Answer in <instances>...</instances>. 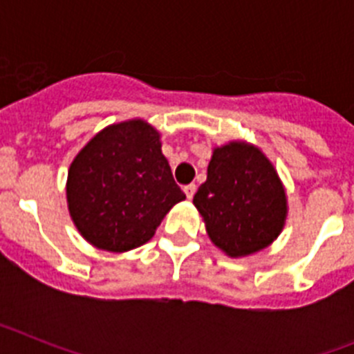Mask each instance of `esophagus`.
Masks as SVG:
<instances>
[{
    "label": "esophagus",
    "instance_id": "esophagus-1",
    "mask_svg": "<svg viewBox=\"0 0 354 354\" xmlns=\"http://www.w3.org/2000/svg\"><path fill=\"white\" fill-rule=\"evenodd\" d=\"M195 192H196V184H186V186H184V193H186V196L189 200L193 198V196H195Z\"/></svg>",
    "mask_w": 354,
    "mask_h": 354
}]
</instances>
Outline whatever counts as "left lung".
Masks as SVG:
<instances>
[{
  "label": "left lung",
  "instance_id": "1",
  "mask_svg": "<svg viewBox=\"0 0 354 354\" xmlns=\"http://www.w3.org/2000/svg\"><path fill=\"white\" fill-rule=\"evenodd\" d=\"M193 204L218 248L230 257H245L273 243L283 227L287 202L270 159L257 147L228 143L214 149L207 180Z\"/></svg>",
  "mask_w": 354,
  "mask_h": 354
}]
</instances>
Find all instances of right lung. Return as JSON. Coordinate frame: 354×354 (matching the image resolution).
<instances>
[{
    "label": "right lung",
    "mask_w": 354,
    "mask_h": 354,
    "mask_svg": "<svg viewBox=\"0 0 354 354\" xmlns=\"http://www.w3.org/2000/svg\"><path fill=\"white\" fill-rule=\"evenodd\" d=\"M184 198L161 152L158 131L143 120L102 129L68 170L72 220L84 239L108 252L142 246Z\"/></svg>",
    "instance_id": "right-lung-1"
}]
</instances>
